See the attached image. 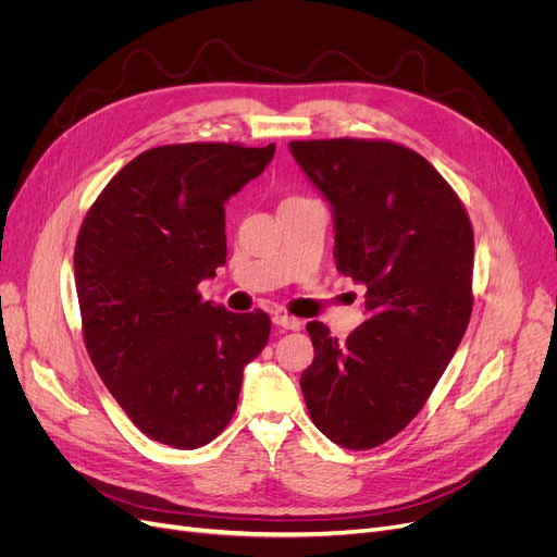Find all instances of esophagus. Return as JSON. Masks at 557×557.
Segmentation results:
<instances>
[{
	"instance_id": "esophagus-1",
	"label": "esophagus",
	"mask_w": 557,
	"mask_h": 557,
	"mask_svg": "<svg viewBox=\"0 0 557 557\" xmlns=\"http://www.w3.org/2000/svg\"><path fill=\"white\" fill-rule=\"evenodd\" d=\"M273 323L284 327V331H300V325H302L296 317H289V314H275Z\"/></svg>"
}]
</instances>
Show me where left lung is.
Listing matches in <instances>:
<instances>
[{
  "instance_id": "left-lung-1",
  "label": "left lung",
  "mask_w": 557,
  "mask_h": 557,
  "mask_svg": "<svg viewBox=\"0 0 557 557\" xmlns=\"http://www.w3.org/2000/svg\"><path fill=\"white\" fill-rule=\"evenodd\" d=\"M289 149L333 209L337 271L367 286V321L346 342L307 323L314 360L302 397L321 434L372 449L420 413L463 339L472 226L434 164L401 144L342 137Z\"/></svg>"
}]
</instances>
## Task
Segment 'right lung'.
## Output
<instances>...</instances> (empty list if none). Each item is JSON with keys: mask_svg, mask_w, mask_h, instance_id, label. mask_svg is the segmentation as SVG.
Instances as JSON below:
<instances>
[{"mask_svg": "<svg viewBox=\"0 0 557 557\" xmlns=\"http://www.w3.org/2000/svg\"><path fill=\"white\" fill-rule=\"evenodd\" d=\"M275 156L240 144H168L98 195L75 243L82 333L98 376L149 438L211 443L232 420L245 364L271 319L201 300L226 261L224 203Z\"/></svg>", "mask_w": 557, "mask_h": 557, "instance_id": "right-lung-1", "label": "right lung"}]
</instances>
